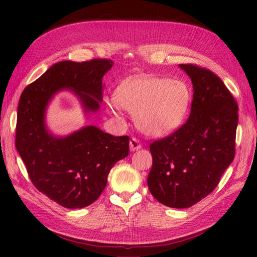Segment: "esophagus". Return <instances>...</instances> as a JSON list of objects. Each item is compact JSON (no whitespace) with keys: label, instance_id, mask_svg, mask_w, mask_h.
Listing matches in <instances>:
<instances>
[{"label":"esophagus","instance_id":"obj_1","mask_svg":"<svg viewBox=\"0 0 257 257\" xmlns=\"http://www.w3.org/2000/svg\"><path fill=\"white\" fill-rule=\"evenodd\" d=\"M129 146H130V150L132 151L139 150L141 148V144L139 143V140L136 138H132V140H130V143H129Z\"/></svg>","mask_w":257,"mask_h":257}]
</instances>
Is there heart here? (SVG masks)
Wrapping results in <instances>:
<instances>
[{
  "mask_svg": "<svg viewBox=\"0 0 257 257\" xmlns=\"http://www.w3.org/2000/svg\"><path fill=\"white\" fill-rule=\"evenodd\" d=\"M192 94L182 80L137 77L124 80L113 92L116 105L135 114L137 128L148 137H163L177 130L187 118ZM109 110L116 112L113 105Z\"/></svg>",
  "mask_w": 257,
  "mask_h": 257,
  "instance_id": "b5f03b06",
  "label": "heart"
}]
</instances>
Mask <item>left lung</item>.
Returning a JSON list of instances; mask_svg holds the SVG:
<instances>
[{"mask_svg": "<svg viewBox=\"0 0 257 257\" xmlns=\"http://www.w3.org/2000/svg\"><path fill=\"white\" fill-rule=\"evenodd\" d=\"M193 85L190 117L177 132L150 145L151 194L160 203L185 209L209 195L235 155L237 103L220 77L181 64Z\"/></svg>", "mask_w": 257, "mask_h": 257, "instance_id": "obj_1", "label": "left lung"}]
</instances>
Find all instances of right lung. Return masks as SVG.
I'll return each mask as SVG.
<instances>
[{
    "mask_svg": "<svg viewBox=\"0 0 257 257\" xmlns=\"http://www.w3.org/2000/svg\"><path fill=\"white\" fill-rule=\"evenodd\" d=\"M110 59L59 62L23 90L18 108L15 146L35 188L67 209L95 202L106 188L114 163L129 154V137H114L85 125L65 137L46 125V110L57 92L73 91L84 112H97L102 101V77Z\"/></svg>",
    "mask_w": 257,
    "mask_h": 257,
    "instance_id": "right-lung-1",
    "label": "right lung"
}]
</instances>
